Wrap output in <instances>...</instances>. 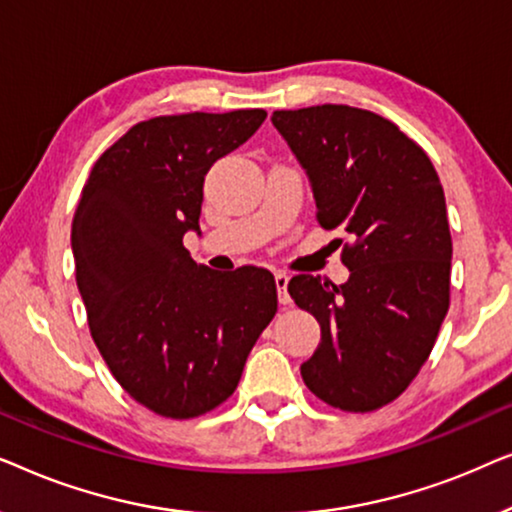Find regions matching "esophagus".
<instances>
[{"label": "esophagus", "instance_id": "34e87169", "mask_svg": "<svg viewBox=\"0 0 512 512\" xmlns=\"http://www.w3.org/2000/svg\"><path fill=\"white\" fill-rule=\"evenodd\" d=\"M275 284H277L279 305H291V296H289V291H286V286H289V275H286L284 270L275 272Z\"/></svg>", "mask_w": 512, "mask_h": 512}]
</instances>
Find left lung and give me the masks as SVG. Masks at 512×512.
<instances>
[{
    "instance_id": "8db88e82",
    "label": "left lung",
    "mask_w": 512,
    "mask_h": 512,
    "mask_svg": "<svg viewBox=\"0 0 512 512\" xmlns=\"http://www.w3.org/2000/svg\"><path fill=\"white\" fill-rule=\"evenodd\" d=\"M272 123L310 174L317 221L349 279L296 275L289 293L321 342L300 366L333 408L370 412L403 394L436 345L450 307L452 235L438 172L415 139L347 104L275 111Z\"/></svg>"
}]
</instances>
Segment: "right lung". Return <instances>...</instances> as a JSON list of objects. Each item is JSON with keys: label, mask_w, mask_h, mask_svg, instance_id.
I'll return each instance as SVG.
<instances>
[{"label": "right lung", "mask_w": 512, "mask_h": 512, "mask_svg": "<svg viewBox=\"0 0 512 512\" xmlns=\"http://www.w3.org/2000/svg\"><path fill=\"white\" fill-rule=\"evenodd\" d=\"M265 116L149 118L118 137L83 184L72 251L90 335L116 382L160 417L193 419L228 401L277 312L268 270L219 275L184 247L186 230L200 228L207 170Z\"/></svg>", "instance_id": "right-lung-1"}]
</instances>
